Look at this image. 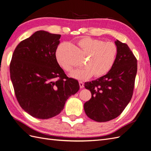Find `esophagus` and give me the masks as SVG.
<instances>
[{
    "mask_svg": "<svg viewBox=\"0 0 151 151\" xmlns=\"http://www.w3.org/2000/svg\"><path fill=\"white\" fill-rule=\"evenodd\" d=\"M79 85H80V88H83V86H84V83H83L82 81H79Z\"/></svg>",
    "mask_w": 151,
    "mask_h": 151,
    "instance_id": "1",
    "label": "esophagus"
}]
</instances>
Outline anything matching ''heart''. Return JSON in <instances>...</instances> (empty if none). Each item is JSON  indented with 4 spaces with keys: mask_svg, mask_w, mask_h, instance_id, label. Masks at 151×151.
<instances>
[{
    "mask_svg": "<svg viewBox=\"0 0 151 151\" xmlns=\"http://www.w3.org/2000/svg\"><path fill=\"white\" fill-rule=\"evenodd\" d=\"M78 46L86 55L83 68L77 69L71 76L80 80H88L94 75L100 77L106 75L114 66L118 55V47L114 42H104L98 39L83 37L78 41ZM68 44H63L56 52L57 62L65 71L70 72L73 66L65 55Z\"/></svg>",
    "mask_w": 151,
    "mask_h": 151,
    "instance_id": "b5f03b06",
    "label": "heart"
}]
</instances>
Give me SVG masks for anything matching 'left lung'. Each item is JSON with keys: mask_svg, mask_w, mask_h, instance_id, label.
I'll list each match as a JSON object with an SVG mask.
<instances>
[{"mask_svg": "<svg viewBox=\"0 0 151 151\" xmlns=\"http://www.w3.org/2000/svg\"><path fill=\"white\" fill-rule=\"evenodd\" d=\"M118 55L115 64L105 75L85 83L91 93L85 102V114L92 120L104 122L117 117L130 102L133 95L137 61L127 44L115 41Z\"/></svg>", "mask_w": 151, "mask_h": 151, "instance_id": "1", "label": "left lung"}]
</instances>
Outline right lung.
<instances>
[{
  "instance_id": "right-lung-1",
  "label": "right lung",
  "mask_w": 151,
  "mask_h": 151,
  "mask_svg": "<svg viewBox=\"0 0 151 151\" xmlns=\"http://www.w3.org/2000/svg\"><path fill=\"white\" fill-rule=\"evenodd\" d=\"M60 37L38 31L13 52L10 75L14 92L22 109L33 117L47 119L58 115L67 99L79 90L78 81L68 77L57 62Z\"/></svg>"
}]
</instances>
